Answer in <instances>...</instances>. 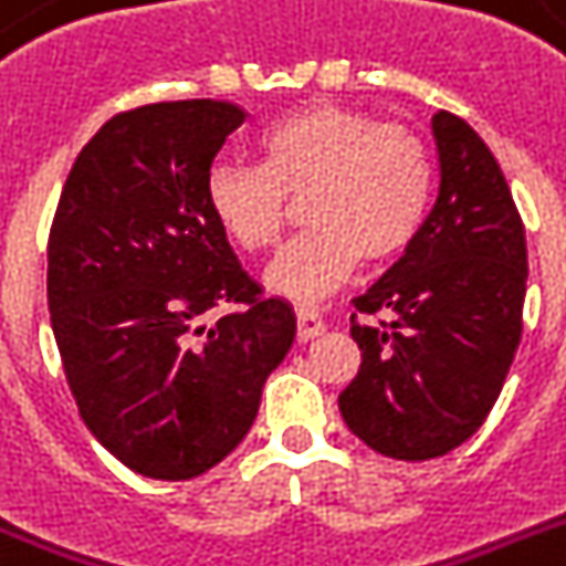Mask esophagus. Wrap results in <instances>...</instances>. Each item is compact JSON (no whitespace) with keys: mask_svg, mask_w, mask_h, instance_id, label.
Masks as SVG:
<instances>
[{"mask_svg":"<svg viewBox=\"0 0 566 566\" xmlns=\"http://www.w3.org/2000/svg\"><path fill=\"white\" fill-rule=\"evenodd\" d=\"M323 332H326V323H323L319 314L308 308L296 311V337H300V344H308V340L319 337Z\"/></svg>","mask_w":566,"mask_h":566,"instance_id":"1","label":"esophagus"}]
</instances>
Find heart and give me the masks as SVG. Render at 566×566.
<instances>
[{
  "mask_svg": "<svg viewBox=\"0 0 566 566\" xmlns=\"http://www.w3.org/2000/svg\"><path fill=\"white\" fill-rule=\"evenodd\" d=\"M258 167L213 164L205 202L222 234L243 252L282 238L287 196H302L311 222L266 273L293 300H317L361 258L381 264L420 229L431 188L429 146L402 123H376L364 111L314 102L258 137Z\"/></svg>",
  "mask_w": 566,
  "mask_h": 566,
  "instance_id": "1",
  "label": "heart"
}]
</instances>
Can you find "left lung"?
<instances>
[{"mask_svg": "<svg viewBox=\"0 0 566 566\" xmlns=\"http://www.w3.org/2000/svg\"><path fill=\"white\" fill-rule=\"evenodd\" d=\"M431 132L438 199L405 255L353 300L361 370L337 399L355 438L396 461L473 438L523 335L526 229L509 181L461 117L438 111Z\"/></svg>", "mask_w": 566, "mask_h": 566, "instance_id": "left-lung-1", "label": "left lung"}]
</instances>
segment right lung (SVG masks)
Here are the masks:
<instances>
[{"mask_svg": "<svg viewBox=\"0 0 566 566\" xmlns=\"http://www.w3.org/2000/svg\"><path fill=\"white\" fill-rule=\"evenodd\" d=\"M243 119L217 99L111 117L75 158L49 231L66 385L93 438L146 479L220 464L296 335L291 305L261 296L205 202L213 158Z\"/></svg>", "mask_w": 566, "mask_h": 566, "instance_id": "1", "label": "right lung"}]
</instances>
